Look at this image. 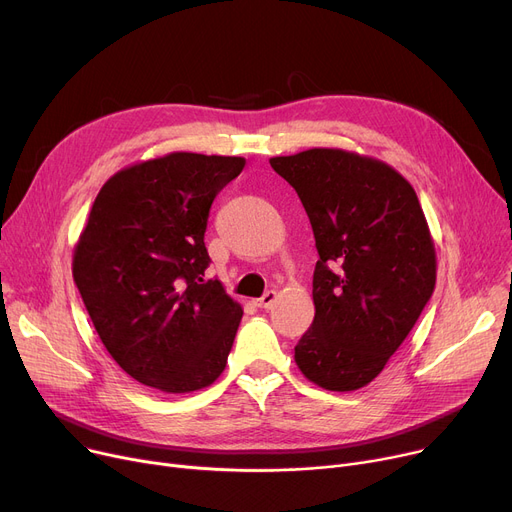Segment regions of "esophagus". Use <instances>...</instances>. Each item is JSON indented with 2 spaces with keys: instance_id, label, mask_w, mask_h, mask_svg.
<instances>
[{
  "instance_id": "34e87169",
  "label": "esophagus",
  "mask_w": 512,
  "mask_h": 512,
  "mask_svg": "<svg viewBox=\"0 0 512 512\" xmlns=\"http://www.w3.org/2000/svg\"><path fill=\"white\" fill-rule=\"evenodd\" d=\"M276 299H278V292H276V290H267L261 299L255 301V305L261 307V309H272L274 303H276Z\"/></svg>"
}]
</instances>
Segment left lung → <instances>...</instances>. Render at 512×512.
<instances>
[{
    "label": "left lung",
    "instance_id": "obj_1",
    "mask_svg": "<svg viewBox=\"0 0 512 512\" xmlns=\"http://www.w3.org/2000/svg\"><path fill=\"white\" fill-rule=\"evenodd\" d=\"M313 228L315 319L294 346L313 384L353 392L378 378L436 286V247L411 182L384 161L315 147L270 159Z\"/></svg>",
    "mask_w": 512,
    "mask_h": 512
}]
</instances>
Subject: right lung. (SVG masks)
I'll list each match as a JSON object with an SVG mask.
<instances>
[{"instance_id": "add662e5", "label": "right lung", "mask_w": 512, "mask_h": 512, "mask_svg": "<svg viewBox=\"0 0 512 512\" xmlns=\"http://www.w3.org/2000/svg\"><path fill=\"white\" fill-rule=\"evenodd\" d=\"M245 157L174 151L107 180L80 232L72 276L112 359L166 394L226 369L242 307L205 280L209 207Z\"/></svg>"}]
</instances>
